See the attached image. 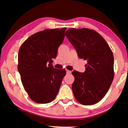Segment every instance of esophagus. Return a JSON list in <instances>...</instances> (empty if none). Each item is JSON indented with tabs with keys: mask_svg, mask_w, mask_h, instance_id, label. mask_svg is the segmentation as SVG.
I'll return each instance as SVG.
<instances>
[{
	"mask_svg": "<svg viewBox=\"0 0 128 128\" xmlns=\"http://www.w3.org/2000/svg\"><path fill=\"white\" fill-rule=\"evenodd\" d=\"M66 72H67V74H70L71 73V71H70V70H67Z\"/></svg>",
	"mask_w": 128,
	"mask_h": 128,
	"instance_id": "34e87169",
	"label": "esophagus"
}]
</instances>
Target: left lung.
Segmentation results:
<instances>
[{
	"label": "left lung",
	"instance_id": "8db88e82",
	"mask_svg": "<svg viewBox=\"0 0 128 128\" xmlns=\"http://www.w3.org/2000/svg\"><path fill=\"white\" fill-rule=\"evenodd\" d=\"M66 36L78 57L87 61L83 73L74 70L72 84L76 100L84 105L100 102L109 90L114 78V58L106 41L99 33L88 28H70Z\"/></svg>",
	"mask_w": 128,
	"mask_h": 128
}]
</instances>
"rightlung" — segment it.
I'll use <instances>...</instances> for the list:
<instances>
[{
	"label": "right lung",
	"instance_id": "right-lung-1",
	"mask_svg": "<svg viewBox=\"0 0 128 128\" xmlns=\"http://www.w3.org/2000/svg\"><path fill=\"white\" fill-rule=\"evenodd\" d=\"M66 28L44 30L30 36L20 46L18 70L29 97L38 104H48L56 98L64 69L53 68L52 62L62 43Z\"/></svg>",
	"mask_w": 128,
	"mask_h": 128
}]
</instances>
